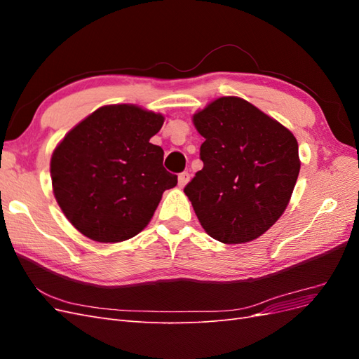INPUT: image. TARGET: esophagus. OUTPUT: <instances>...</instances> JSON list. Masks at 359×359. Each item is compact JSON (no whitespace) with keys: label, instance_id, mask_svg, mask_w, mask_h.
<instances>
[{"label":"esophagus","instance_id":"esophagus-1","mask_svg":"<svg viewBox=\"0 0 359 359\" xmlns=\"http://www.w3.org/2000/svg\"><path fill=\"white\" fill-rule=\"evenodd\" d=\"M189 181H190V173L189 172L180 173V175H178V186L180 187H186Z\"/></svg>","mask_w":359,"mask_h":359}]
</instances>
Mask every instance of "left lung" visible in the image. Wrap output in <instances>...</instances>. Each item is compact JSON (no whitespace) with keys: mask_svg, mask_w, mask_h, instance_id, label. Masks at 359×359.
<instances>
[{"mask_svg":"<svg viewBox=\"0 0 359 359\" xmlns=\"http://www.w3.org/2000/svg\"><path fill=\"white\" fill-rule=\"evenodd\" d=\"M205 142L202 170L184 193L205 229L224 244L256 240L289 205L301 161L295 136L240 97H220L193 115Z\"/></svg>","mask_w":359,"mask_h":359,"instance_id":"left-lung-1","label":"left lung"}]
</instances>
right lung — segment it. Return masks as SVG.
<instances>
[{
    "label": "right lung",
    "instance_id": "1",
    "mask_svg": "<svg viewBox=\"0 0 359 359\" xmlns=\"http://www.w3.org/2000/svg\"><path fill=\"white\" fill-rule=\"evenodd\" d=\"M165 123L136 104H107L74 126L53 149V196L67 220L97 243H121L144 231L163 191L178 178L149 142Z\"/></svg>",
    "mask_w": 359,
    "mask_h": 359
}]
</instances>
